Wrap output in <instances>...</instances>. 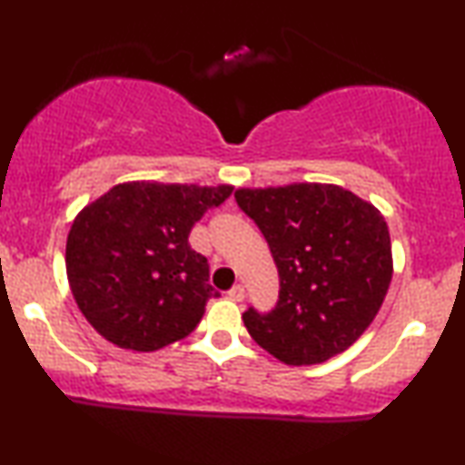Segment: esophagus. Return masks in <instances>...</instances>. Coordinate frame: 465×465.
<instances>
[{
  "instance_id": "1",
  "label": "esophagus",
  "mask_w": 465,
  "mask_h": 465,
  "mask_svg": "<svg viewBox=\"0 0 465 465\" xmlns=\"http://www.w3.org/2000/svg\"><path fill=\"white\" fill-rule=\"evenodd\" d=\"M228 298H231L232 302H241L245 298V288L243 285H232L231 290H228Z\"/></svg>"
}]
</instances>
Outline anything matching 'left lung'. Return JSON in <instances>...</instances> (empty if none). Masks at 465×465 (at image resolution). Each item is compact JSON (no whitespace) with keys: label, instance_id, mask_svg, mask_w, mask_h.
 <instances>
[{"label":"left lung","instance_id":"left-lung-1","mask_svg":"<svg viewBox=\"0 0 465 465\" xmlns=\"http://www.w3.org/2000/svg\"><path fill=\"white\" fill-rule=\"evenodd\" d=\"M279 271L271 313L245 311L247 332L288 366L322 364L353 345L377 317L393 275L383 213L336 183L239 188Z\"/></svg>","mask_w":465,"mask_h":465}]
</instances>
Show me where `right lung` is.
I'll return each instance as SVG.
<instances>
[{
    "label": "right lung",
    "instance_id": "add662e5",
    "mask_svg": "<svg viewBox=\"0 0 465 465\" xmlns=\"http://www.w3.org/2000/svg\"><path fill=\"white\" fill-rule=\"evenodd\" d=\"M231 193V183L124 182L75 215L65 245L69 288L105 341L156 351L199 326L220 294L188 234Z\"/></svg>",
    "mask_w": 465,
    "mask_h": 465
}]
</instances>
